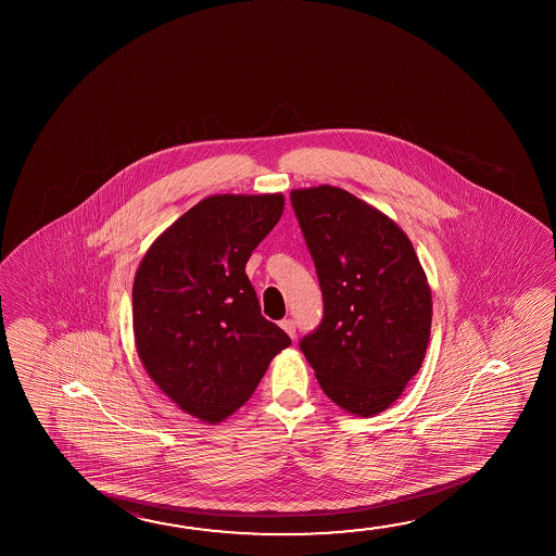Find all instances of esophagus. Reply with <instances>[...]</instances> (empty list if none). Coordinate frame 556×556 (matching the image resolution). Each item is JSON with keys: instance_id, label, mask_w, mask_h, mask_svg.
<instances>
[{"instance_id": "esophagus-1", "label": "esophagus", "mask_w": 556, "mask_h": 556, "mask_svg": "<svg viewBox=\"0 0 556 556\" xmlns=\"http://www.w3.org/2000/svg\"><path fill=\"white\" fill-rule=\"evenodd\" d=\"M279 326H281L282 331H285L287 336L294 339V336H296V324H294V319H282Z\"/></svg>"}]
</instances>
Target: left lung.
I'll return each instance as SVG.
<instances>
[{
	"instance_id": "obj_1",
	"label": "left lung",
	"mask_w": 556,
	"mask_h": 556,
	"mask_svg": "<svg viewBox=\"0 0 556 556\" xmlns=\"http://www.w3.org/2000/svg\"><path fill=\"white\" fill-rule=\"evenodd\" d=\"M291 201L324 294V319L302 353L329 400L374 417L400 400L427 355V274L403 228L343 188H299Z\"/></svg>"
}]
</instances>
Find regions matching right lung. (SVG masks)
Wrapping results in <instances>:
<instances>
[{
	"label": "right lung",
	"instance_id": "1",
	"mask_svg": "<svg viewBox=\"0 0 556 556\" xmlns=\"http://www.w3.org/2000/svg\"><path fill=\"white\" fill-rule=\"evenodd\" d=\"M282 210V193L210 195L163 230L137 267V356L159 390L201 422L240 409L291 345L262 316L244 271Z\"/></svg>",
	"mask_w": 556,
	"mask_h": 556
}]
</instances>
